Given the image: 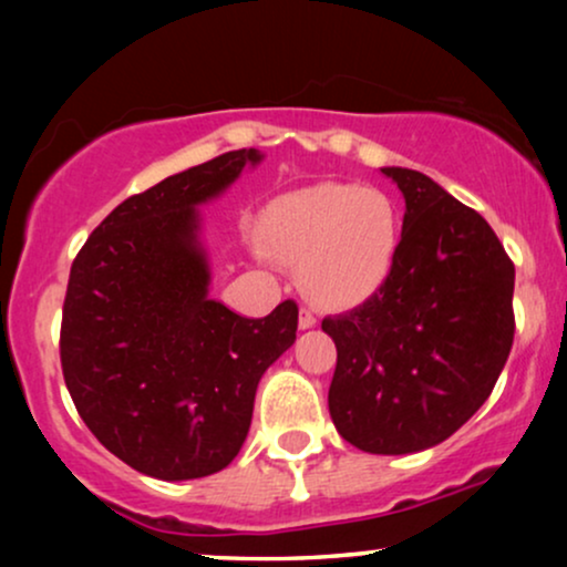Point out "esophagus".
<instances>
[{"label": "esophagus", "instance_id": "esophagus-1", "mask_svg": "<svg viewBox=\"0 0 567 567\" xmlns=\"http://www.w3.org/2000/svg\"><path fill=\"white\" fill-rule=\"evenodd\" d=\"M315 324H317V317L309 312V309H301V312H299V328L309 330V328H315Z\"/></svg>", "mask_w": 567, "mask_h": 567}]
</instances>
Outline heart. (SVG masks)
Wrapping results in <instances>:
<instances>
[{"instance_id": "heart-1", "label": "heart", "mask_w": 567, "mask_h": 567, "mask_svg": "<svg viewBox=\"0 0 567 567\" xmlns=\"http://www.w3.org/2000/svg\"><path fill=\"white\" fill-rule=\"evenodd\" d=\"M398 245V214L384 193L317 183L270 200L255 252L301 266L307 291L322 305L353 307L382 289Z\"/></svg>"}]
</instances>
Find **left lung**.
Listing matches in <instances>:
<instances>
[{"mask_svg": "<svg viewBox=\"0 0 567 567\" xmlns=\"http://www.w3.org/2000/svg\"><path fill=\"white\" fill-rule=\"evenodd\" d=\"M405 198L392 274L374 297L324 317L338 363L330 417L369 454L446 441L491 398L514 343V262L483 216L408 167H382Z\"/></svg>", "mask_w": 567, "mask_h": 567, "instance_id": "8db88e82", "label": "left lung"}]
</instances>
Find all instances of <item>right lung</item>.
Returning <instances> with one entry per match:
<instances>
[{"label": "right lung", "instance_id": "add662e5", "mask_svg": "<svg viewBox=\"0 0 567 567\" xmlns=\"http://www.w3.org/2000/svg\"><path fill=\"white\" fill-rule=\"evenodd\" d=\"M266 154L237 150L115 206L69 274L61 369L76 413L142 475L196 480L243 449L255 392L297 340L299 309L243 317L212 299L200 206Z\"/></svg>", "mask_w": 567, "mask_h": 567}]
</instances>
